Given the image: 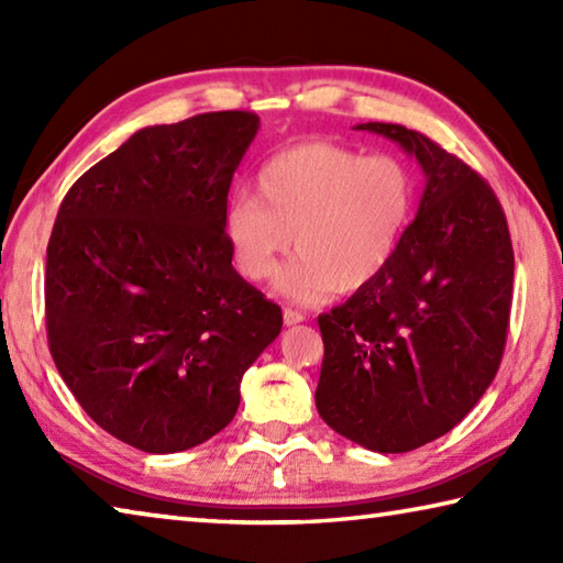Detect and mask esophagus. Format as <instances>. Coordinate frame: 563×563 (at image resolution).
<instances>
[{
  "label": "esophagus",
  "instance_id": "obj_1",
  "mask_svg": "<svg viewBox=\"0 0 563 563\" xmlns=\"http://www.w3.org/2000/svg\"><path fill=\"white\" fill-rule=\"evenodd\" d=\"M302 320H305L302 312L292 310V308H285L283 310V322H285V325H298V322H302Z\"/></svg>",
  "mask_w": 563,
  "mask_h": 563
}]
</instances>
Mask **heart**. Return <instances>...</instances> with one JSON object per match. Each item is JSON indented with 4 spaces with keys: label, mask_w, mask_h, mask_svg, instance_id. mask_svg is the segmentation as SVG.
Masks as SVG:
<instances>
[{
    "label": "heart",
    "mask_w": 563,
    "mask_h": 563,
    "mask_svg": "<svg viewBox=\"0 0 563 563\" xmlns=\"http://www.w3.org/2000/svg\"><path fill=\"white\" fill-rule=\"evenodd\" d=\"M417 208V178L407 161L308 141L271 156L255 170L253 198L225 206L223 235L235 271L263 283L285 253L278 290L298 302L355 292L383 275L402 245Z\"/></svg>",
    "instance_id": "heart-1"
}]
</instances>
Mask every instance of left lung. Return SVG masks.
I'll use <instances>...</instances> for the list:
<instances>
[{
  "label": "left lung",
  "instance_id": "1",
  "mask_svg": "<svg viewBox=\"0 0 563 563\" xmlns=\"http://www.w3.org/2000/svg\"><path fill=\"white\" fill-rule=\"evenodd\" d=\"M412 154L427 176L389 268L318 318L325 342L316 405L338 434L399 454L462 422L507 345L514 251L492 186L399 123H360Z\"/></svg>",
  "mask_w": 563,
  "mask_h": 563
}]
</instances>
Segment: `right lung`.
<instances>
[{
	"label": "right lung",
	"instance_id": "add662e5",
	"mask_svg": "<svg viewBox=\"0 0 563 563\" xmlns=\"http://www.w3.org/2000/svg\"><path fill=\"white\" fill-rule=\"evenodd\" d=\"M253 111L148 126L64 196L46 245V338L101 430L148 454L211 440L283 312L235 273L228 190Z\"/></svg>",
	"mask_w": 563,
	"mask_h": 563
}]
</instances>
